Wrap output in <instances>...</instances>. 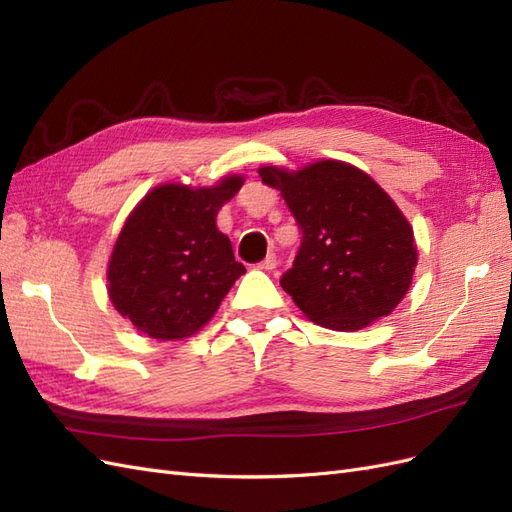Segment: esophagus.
<instances>
[{"label":"esophagus","mask_w":512,"mask_h":512,"mask_svg":"<svg viewBox=\"0 0 512 512\" xmlns=\"http://www.w3.org/2000/svg\"><path fill=\"white\" fill-rule=\"evenodd\" d=\"M258 267H260V269H267V271L275 269V267H277V256H275V254H267L265 260H262Z\"/></svg>","instance_id":"esophagus-1"}]
</instances>
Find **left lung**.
I'll return each mask as SVG.
<instances>
[{
  "label": "left lung",
  "mask_w": 512,
  "mask_h": 512,
  "mask_svg": "<svg viewBox=\"0 0 512 512\" xmlns=\"http://www.w3.org/2000/svg\"><path fill=\"white\" fill-rule=\"evenodd\" d=\"M262 183L280 190L301 230L282 288L301 312L333 331H356L389 316L416 267L408 220L363 170L324 160L297 173L265 166Z\"/></svg>",
  "instance_id": "1"
}]
</instances>
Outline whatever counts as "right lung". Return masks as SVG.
<instances>
[{
  "instance_id": "right-lung-1",
  "label": "right lung",
  "mask_w": 512,
  "mask_h": 512,
  "mask_svg": "<svg viewBox=\"0 0 512 512\" xmlns=\"http://www.w3.org/2000/svg\"><path fill=\"white\" fill-rule=\"evenodd\" d=\"M241 185V177L198 190L168 183L132 211L108 265V294L138 331L153 339L194 335L245 273L215 228Z\"/></svg>"
}]
</instances>
